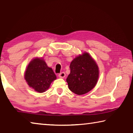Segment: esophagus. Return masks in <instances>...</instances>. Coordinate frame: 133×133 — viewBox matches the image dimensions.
I'll return each mask as SVG.
<instances>
[{"mask_svg": "<svg viewBox=\"0 0 133 133\" xmlns=\"http://www.w3.org/2000/svg\"><path fill=\"white\" fill-rule=\"evenodd\" d=\"M65 76H66V74H65L64 72H62V73H60L59 75H58V77L60 78H64Z\"/></svg>", "mask_w": 133, "mask_h": 133, "instance_id": "34e87169", "label": "esophagus"}]
</instances>
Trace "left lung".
Wrapping results in <instances>:
<instances>
[{
    "instance_id": "1",
    "label": "left lung",
    "mask_w": 133,
    "mask_h": 133,
    "mask_svg": "<svg viewBox=\"0 0 133 133\" xmlns=\"http://www.w3.org/2000/svg\"><path fill=\"white\" fill-rule=\"evenodd\" d=\"M70 68V73L66 82L72 92L82 95L95 87L98 78V67L89 53H84L74 58Z\"/></svg>"
}]
</instances>
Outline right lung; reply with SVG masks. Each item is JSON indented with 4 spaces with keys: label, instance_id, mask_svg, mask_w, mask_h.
Instances as JSON below:
<instances>
[{
    "label": "right lung",
    "instance_id": "obj_1",
    "mask_svg": "<svg viewBox=\"0 0 133 133\" xmlns=\"http://www.w3.org/2000/svg\"><path fill=\"white\" fill-rule=\"evenodd\" d=\"M24 78L29 87L39 93H43L50 87L56 76L43 59L35 58L29 63L24 75Z\"/></svg>",
    "mask_w": 133,
    "mask_h": 133
}]
</instances>
